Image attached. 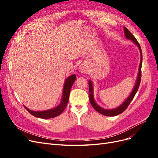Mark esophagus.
I'll return each mask as SVG.
<instances>
[{"mask_svg":"<svg viewBox=\"0 0 158 158\" xmlns=\"http://www.w3.org/2000/svg\"><path fill=\"white\" fill-rule=\"evenodd\" d=\"M79 71L81 73H84H84H86L87 69H86V68H85V66L81 65V66H80V67H79Z\"/></svg>","mask_w":158,"mask_h":158,"instance_id":"34e87169","label":"esophagus"}]
</instances>
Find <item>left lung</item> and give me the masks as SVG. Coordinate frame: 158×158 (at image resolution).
<instances>
[{
	"label": "left lung",
	"mask_w": 158,
	"mask_h": 158,
	"mask_svg": "<svg viewBox=\"0 0 158 158\" xmlns=\"http://www.w3.org/2000/svg\"><path fill=\"white\" fill-rule=\"evenodd\" d=\"M124 31H125V37L127 40H131L134 43V44H135L138 47V49H139L140 52V65H139V69H138V76H137L136 82L135 83V87H134L131 94L129 95V96L125 100V101H124V102L121 105V106H119L117 108L112 109H104L102 107H100L99 106H98V105L96 103V102H95V99H94V97L93 82H92V81H91V80L88 81L90 103H91V104H92V107L95 110H96L98 113H99L100 114H103V115H106V116H110V117L116 116L125 111L126 109L128 107V105L130 104V103L133 99L134 97H135V94H136L137 91L138 89V88H139L140 80H141V69H142V50H141L140 45L139 44H138V42L136 40V38L134 37V35L131 33V31H129L126 27H124Z\"/></svg>",
	"instance_id": "obj_1"
}]
</instances>
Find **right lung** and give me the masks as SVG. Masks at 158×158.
Masks as SVG:
<instances>
[{
    "mask_svg": "<svg viewBox=\"0 0 158 158\" xmlns=\"http://www.w3.org/2000/svg\"><path fill=\"white\" fill-rule=\"evenodd\" d=\"M76 76L75 74H73L66 79L63 90V95H62L61 102L58 106H56L55 108H52L51 109L45 110V111H31L25 106L24 107L27 111L29 112L30 114L34 117L41 118H51L59 115L60 114L63 112L65 107H66V105L68 103L70 89L73 86V85L76 80Z\"/></svg>",
    "mask_w": 158,
    "mask_h": 158,
    "instance_id": "right-lung-1",
    "label": "right lung"
}]
</instances>
